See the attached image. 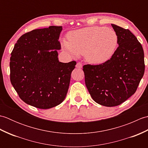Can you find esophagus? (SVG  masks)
Masks as SVG:
<instances>
[{
    "label": "esophagus",
    "mask_w": 148,
    "mask_h": 148,
    "mask_svg": "<svg viewBox=\"0 0 148 148\" xmlns=\"http://www.w3.org/2000/svg\"><path fill=\"white\" fill-rule=\"evenodd\" d=\"M76 68L81 69V68H82L83 65H82V64H81V63H80V62H78V63H77V64H76Z\"/></svg>",
    "instance_id": "obj_1"
}]
</instances>
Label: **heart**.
<instances>
[{
  "instance_id": "heart-1",
  "label": "heart",
  "mask_w": 148,
  "mask_h": 148,
  "mask_svg": "<svg viewBox=\"0 0 148 148\" xmlns=\"http://www.w3.org/2000/svg\"><path fill=\"white\" fill-rule=\"evenodd\" d=\"M63 39L62 46L74 57L84 55L88 62L99 65L109 61L117 49L118 37L114 30L104 27H91L74 30Z\"/></svg>"
}]
</instances>
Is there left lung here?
Instances as JSON below:
<instances>
[{
    "instance_id": "8db88e82",
    "label": "left lung",
    "mask_w": 148,
    "mask_h": 148,
    "mask_svg": "<svg viewBox=\"0 0 148 148\" xmlns=\"http://www.w3.org/2000/svg\"><path fill=\"white\" fill-rule=\"evenodd\" d=\"M118 37L114 56L100 65L83 66L85 84L93 100L106 107L121 104L134 95L145 70L141 44L129 30L111 24Z\"/></svg>"
}]
</instances>
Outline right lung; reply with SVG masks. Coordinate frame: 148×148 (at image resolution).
Segmentation results:
<instances>
[{"mask_svg": "<svg viewBox=\"0 0 148 148\" xmlns=\"http://www.w3.org/2000/svg\"><path fill=\"white\" fill-rule=\"evenodd\" d=\"M62 27L33 30L21 36L10 58V79L20 99L47 109L64 101L76 62L58 60Z\"/></svg>", "mask_w": 148, "mask_h": 148, "instance_id": "add662e5", "label": "right lung"}]
</instances>
